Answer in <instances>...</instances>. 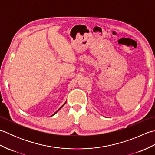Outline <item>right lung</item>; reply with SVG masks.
<instances>
[{"mask_svg":"<svg viewBox=\"0 0 155 155\" xmlns=\"http://www.w3.org/2000/svg\"><path fill=\"white\" fill-rule=\"evenodd\" d=\"M66 104V103H64V104H63V105H62V107H61V108H59V109H58V110H57V112H55V113H54V114H56V113H57V112H58V110H60V109H61V108H62V107H63V106H64V104ZM54 114H53V115H54Z\"/></svg>","mask_w":155,"mask_h":155,"instance_id":"obj_1","label":"right lung"}]
</instances>
